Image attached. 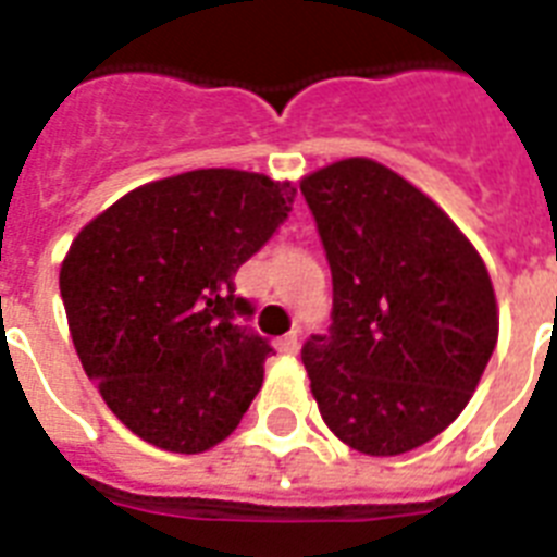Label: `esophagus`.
<instances>
[{
	"label": "esophagus",
	"instance_id": "1",
	"mask_svg": "<svg viewBox=\"0 0 557 557\" xmlns=\"http://www.w3.org/2000/svg\"><path fill=\"white\" fill-rule=\"evenodd\" d=\"M278 350L282 354H299V333H287L278 339Z\"/></svg>",
	"mask_w": 557,
	"mask_h": 557
}]
</instances>
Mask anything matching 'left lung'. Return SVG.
Returning a JSON list of instances; mask_svg holds the SVG:
<instances>
[{
    "instance_id": "1",
    "label": "left lung",
    "mask_w": 557,
    "mask_h": 557,
    "mask_svg": "<svg viewBox=\"0 0 557 557\" xmlns=\"http://www.w3.org/2000/svg\"><path fill=\"white\" fill-rule=\"evenodd\" d=\"M333 275V324L301 348L315 405L345 446L405 455L469 405L497 345L488 270L460 226L371 158L301 177Z\"/></svg>"
}]
</instances>
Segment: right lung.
I'll return each instance as SVG.
<instances>
[{
	"label": "right lung",
	"mask_w": 557,
	"mask_h": 557,
	"mask_svg": "<svg viewBox=\"0 0 557 557\" xmlns=\"http://www.w3.org/2000/svg\"><path fill=\"white\" fill-rule=\"evenodd\" d=\"M290 181L242 169L160 177L102 209L71 242L60 293L83 371L128 431L201 455L242 422L273 348L235 324L238 267L270 242Z\"/></svg>",
	"instance_id": "1"
}]
</instances>
